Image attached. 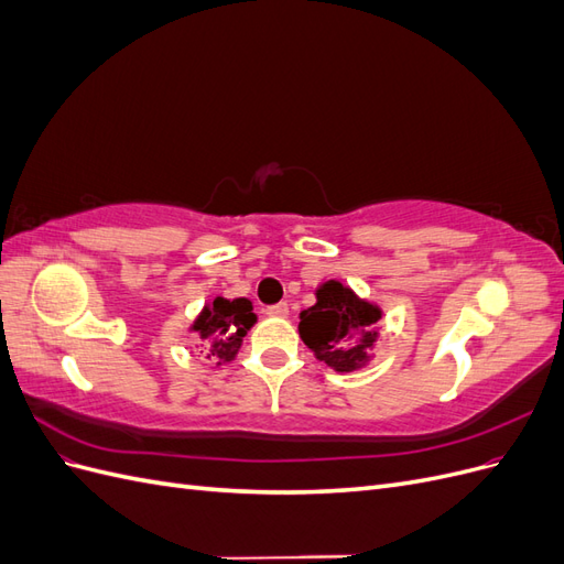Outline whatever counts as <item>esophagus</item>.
<instances>
[{
	"label": "esophagus",
	"mask_w": 564,
	"mask_h": 564,
	"mask_svg": "<svg viewBox=\"0 0 564 564\" xmlns=\"http://www.w3.org/2000/svg\"><path fill=\"white\" fill-rule=\"evenodd\" d=\"M268 315H272V317H289V305L286 303L272 305V308H268Z\"/></svg>",
	"instance_id": "1"
}]
</instances>
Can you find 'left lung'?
I'll return each mask as SVG.
<instances>
[{
    "mask_svg": "<svg viewBox=\"0 0 564 564\" xmlns=\"http://www.w3.org/2000/svg\"><path fill=\"white\" fill-rule=\"evenodd\" d=\"M299 336L319 362L338 373L360 371L371 362L379 344V303L362 299L348 284L327 280L315 289V305L301 311Z\"/></svg>",
    "mask_w": 564,
    "mask_h": 564,
    "instance_id": "left-lung-1",
    "label": "left lung"
}]
</instances>
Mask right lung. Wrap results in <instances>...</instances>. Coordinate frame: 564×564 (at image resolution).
Here are the masks:
<instances>
[{
  "label": "right lung",
  "mask_w": 564,
  "mask_h": 564,
  "mask_svg": "<svg viewBox=\"0 0 564 564\" xmlns=\"http://www.w3.org/2000/svg\"><path fill=\"white\" fill-rule=\"evenodd\" d=\"M256 319L259 317H256L249 299L216 296L214 301L204 303V308L187 329L197 334L202 346L209 348L216 367H220L235 360Z\"/></svg>",
  "instance_id": "right-lung-1"
}]
</instances>
